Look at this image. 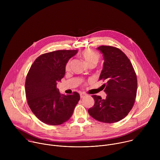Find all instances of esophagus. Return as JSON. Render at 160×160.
Returning a JSON list of instances; mask_svg holds the SVG:
<instances>
[{
	"instance_id": "obj_1",
	"label": "esophagus",
	"mask_w": 160,
	"mask_h": 160,
	"mask_svg": "<svg viewBox=\"0 0 160 160\" xmlns=\"http://www.w3.org/2000/svg\"><path fill=\"white\" fill-rule=\"evenodd\" d=\"M80 95V98H83L84 97H85V96H87V95H86L85 94H84V93H81Z\"/></svg>"
}]
</instances>
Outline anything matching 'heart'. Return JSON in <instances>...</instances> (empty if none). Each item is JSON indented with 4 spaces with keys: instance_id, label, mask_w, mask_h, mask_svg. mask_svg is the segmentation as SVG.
<instances>
[{
    "instance_id": "1",
    "label": "heart",
    "mask_w": 160,
    "mask_h": 160,
    "mask_svg": "<svg viewBox=\"0 0 160 160\" xmlns=\"http://www.w3.org/2000/svg\"><path fill=\"white\" fill-rule=\"evenodd\" d=\"M81 56L85 61V62L89 66H95L98 63V62L101 59V56L99 53L89 49H86L82 51L81 53ZM70 64V61H68L66 62L65 65L66 70H69Z\"/></svg>"
}]
</instances>
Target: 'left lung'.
I'll list each match as a JSON object with an SVG mask.
<instances>
[{"mask_svg":"<svg viewBox=\"0 0 160 160\" xmlns=\"http://www.w3.org/2000/svg\"><path fill=\"white\" fill-rule=\"evenodd\" d=\"M98 49L103 54V69L99 80L105 81L103 88L106 99L93 95L94 105L88 109L89 115L103 123H115L124 118L135 101L138 80L133 66L120 49L101 45Z\"/></svg>","mask_w":160,"mask_h":160,"instance_id":"8db88e82","label":"left lung"}]
</instances>
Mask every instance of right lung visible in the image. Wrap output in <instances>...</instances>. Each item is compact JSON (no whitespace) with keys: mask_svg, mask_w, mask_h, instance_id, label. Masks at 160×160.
<instances>
[{"mask_svg":"<svg viewBox=\"0 0 160 160\" xmlns=\"http://www.w3.org/2000/svg\"><path fill=\"white\" fill-rule=\"evenodd\" d=\"M78 50H59L38 56L31 66L25 82L27 102L42 122L59 125L69 120L80 97L78 92L61 94L57 82L65 74V65Z\"/></svg>","mask_w":160,"mask_h":160,"instance_id":"1","label":"right lung"}]
</instances>
